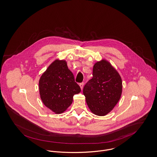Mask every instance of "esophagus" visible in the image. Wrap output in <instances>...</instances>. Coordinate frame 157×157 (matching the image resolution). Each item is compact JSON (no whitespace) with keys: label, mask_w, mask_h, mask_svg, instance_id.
<instances>
[{"label":"esophagus","mask_w":157,"mask_h":157,"mask_svg":"<svg viewBox=\"0 0 157 157\" xmlns=\"http://www.w3.org/2000/svg\"><path fill=\"white\" fill-rule=\"evenodd\" d=\"M84 82H82V83H80V84H79V86H80V87H81V90H82V89H83V87H84Z\"/></svg>","instance_id":"esophagus-1"}]
</instances>
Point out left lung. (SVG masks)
Returning a JSON list of instances; mask_svg holds the SVG:
<instances>
[{
	"mask_svg": "<svg viewBox=\"0 0 157 157\" xmlns=\"http://www.w3.org/2000/svg\"><path fill=\"white\" fill-rule=\"evenodd\" d=\"M122 92V79L117 70L105 59L95 63L93 78L83 88L91 111L97 116H105L117 104Z\"/></svg>",
	"mask_w": 157,
	"mask_h": 157,
	"instance_id": "left-lung-1",
	"label": "left lung"
}]
</instances>
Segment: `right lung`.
Masks as SVG:
<instances>
[{
  "label": "right lung",
  "mask_w": 157,
  "mask_h": 157,
  "mask_svg": "<svg viewBox=\"0 0 157 157\" xmlns=\"http://www.w3.org/2000/svg\"><path fill=\"white\" fill-rule=\"evenodd\" d=\"M39 91L44 105L56 114L63 113L71 104L73 97L81 88L64 60L56 59L39 81Z\"/></svg>",
  "instance_id": "1"
}]
</instances>
